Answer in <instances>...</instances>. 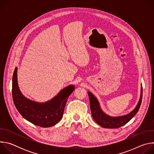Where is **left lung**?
<instances>
[{"instance_id":"left-lung-1","label":"left lung","mask_w":154,"mask_h":154,"mask_svg":"<svg viewBox=\"0 0 154 154\" xmlns=\"http://www.w3.org/2000/svg\"><path fill=\"white\" fill-rule=\"evenodd\" d=\"M90 98L91 115L94 120L103 128H117L125 124L132 119L138 112L141 106L143 97V88L141 86V94L138 104L129 113L119 116H111L103 112L97 99L90 92H88Z\"/></svg>"}]
</instances>
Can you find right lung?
Listing matches in <instances>:
<instances>
[{"label":"right lung","instance_id":"1","mask_svg":"<svg viewBox=\"0 0 154 154\" xmlns=\"http://www.w3.org/2000/svg\"><path fill=\"white\" fill-rule=\"evenodd\" d=\"M17 72L16 67L12 79V96L14 105L19 113L30 122L41 127H50L57 124L63 117L66 103L75 86L69 85L51 100L38 102L26 97L20 92Z\"/></svg>","mask_w":154,"mask_h":154}]
</instances>
